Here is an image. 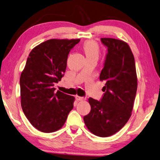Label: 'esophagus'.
<instances>
[{
  "label": "esophagus",
  "mask_w": 160,
  "mask_h": 160,
  "mask_svg": "<svg viewBox=\"0 0 160 160\" xmlns=\"http://www.w3.org/2000/svg\"><path fill=\"white\" fill-rule=\"evenodd\" d=\"M76 99L78 101H82L86 100V98L84 97H81V96H76Z\"/></svg>",
  "instance_id": "esophagus-1"
}]
</instances>
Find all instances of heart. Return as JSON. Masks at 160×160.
<instances>
[{"label": "heart", "mask_w": 160, "mask_h": 160, "mask_svg": "<svg viewBox=\"0 0 160 160\" xmlns=\"http://www.w3.org/2000/svg\"><path fill=\"white\" fill-rule=\"evenodd\" d=\"M83 49L84 51L86 57L92 56H98L99 48L98 44L93 40L86 41L83 44Z\"/></svg>", "instance_id": "1"}]
</instances>
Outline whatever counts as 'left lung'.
<instances>
[{
    "instance_id": "obj_1",
    "label": "left lung",
    "mask_w": 160,
    "mask_h": 160,
    "mask_svg": "<svg viewBox=\"0 0 160 160\" xmlns=\"http://www.w3.org/2000/svg\"><path fill=\"white\" fill-rule=\"evenodd\" d=\"M108 48L100 80L105 82L101 101L88 98L89 114L83 117L88 130L99 137H109L118 132L131 116L138 88L135 58L125 42L101 38Z\"/></svg>"
}]
</instances>
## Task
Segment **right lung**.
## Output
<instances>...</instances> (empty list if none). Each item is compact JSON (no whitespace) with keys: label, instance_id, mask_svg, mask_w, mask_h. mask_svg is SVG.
<instances>
[{"label":"right lung","instance_id":"obj_1","mask_svg":"<svg viewBox=\"0 0 160 160\" xmlns=\"http://www.w3.org/2000/svg\"><path fill=\"white\" fill-rule=\"evenodd\" d=\"M80 39H51L30 52L20 78L21 106L31 124L43 132L59 130L74 107L75 98L54 92L66 71L71 49Z\"/></svg>","mask_w":160,"mask_h":160}]
</instances>
